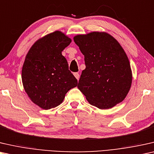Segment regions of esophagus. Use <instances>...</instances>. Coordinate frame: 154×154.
I'll use <instances>...</instances> for the list:
<instances>
[{
	"instance_id": "34e87169",
	"label": "esophagus",
	"mask_w": 154,
	"mask_h": 154,
	"mask_svg": "<svg viewBox=\"0 0 154 154\" xmlns=\"http://www.w3.org/2000/svg\"><path fill=\"white\" fill-rule=\"evenodd\" d=\"M74 75H75V77H76V79L78 80L79 79V74L78 72H75L74 73Z\"/></svg>"
}]
</instances>
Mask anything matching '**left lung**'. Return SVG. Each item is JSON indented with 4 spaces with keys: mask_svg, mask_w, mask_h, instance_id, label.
<instances>
[{
    "mask_svg": "<svg viewBox=\"0 0 154 154\" xmlns=\"http://www.w3.org/2000/svg\"><path fill=\"white\" fill-rule=\"evenodd\" d=\"M74 41L86 65L77 87L88 103L105 109L122 102L131 88L132 71L118 41L104 32L78 35Z\"/></svg>",
    "mask_w": 154,
    "mask_h": 154,
    "instance_id": "1",
    "label": "left lung"
}]
</instances>
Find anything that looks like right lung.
Listing matches in <instances>:
<instances>
[{"label": "right lung", "mask_w": 154, "mask_h": 154, "mask_svg": "<svg viewBox=\"0 0 154 154\" xmlns=\"http://www.w3.org/2000/svg\"><path fill=\"white\" fill-rule=\"evenodd\" d=\"M70 42L68 36L55 31L36 41L26 56L21 73L23 88L31 100L42 109L57 107L67 92L77 86L61 54Z\"/></svg>", "instance_id": "1"}]
</instances>
